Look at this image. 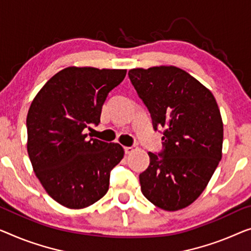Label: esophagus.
I'll return each mask as SVG.
<instances>
[{
	"label": "esophagus",
	"mask_w": 251,
	"mask_h": 251,
	"mask_svg": "<svg viewBox=\"0 0 251 251\" xmlns=\"http://www.w3.org/2000/svg\"><path fill=\"white\" fill-rule=\"evenodd\" d=\"M136 148L135 147H125V153L126 154H130L133 151H135Z\"/></svg>",
	"instance_id": "obj_1"
}]
</instances>
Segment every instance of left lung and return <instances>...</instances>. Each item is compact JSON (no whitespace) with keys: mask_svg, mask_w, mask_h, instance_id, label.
Here are the masks:
<instances>
[{"mask_svg":"<svg viewBox=\"0 0 251 251\" xmlns=\"http://www.w3.org/2000/svg\"><path fill=\"white\" fill-rule=\"evenodd\" d=\"M132 84L148 107L154 129L163 127L161 158L149 152L140 175L143 195L164 211L194 203L222 158L223 122L209 90L173 65L129 70Z\"/></svg>","mask_w":251,"mask_h":251,"instance_id":"1","label":"left lung"}]
</instances>
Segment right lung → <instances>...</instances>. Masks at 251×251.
<instances>
[{
	"instance_id": "right-lung-1",
	"label": "right lung",
	"mask_w": 251,
	"mask_h": 251,
	"mask_svg": "<svg viewBox=\"0 0 251 251\" xmlns=\"http://www.w3.org/2000/svg\"><path fill=\"white\" fill-rule=\"evenodd\" d=\"M126 70L69 66L39 90L27 116V150L46 193L67 208L95 204L109 189L110 170L124 158L118 143L88 138L108 93Z\"/></svg>"
}]
</instances>
